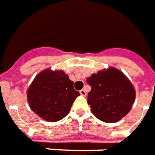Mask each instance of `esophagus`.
<instances>
[{
    "label": "esophagus",
    "mask_w": 155,
    "mask_h": 155,
    "mask_svg": "<svg viewBox=\"0 0 155 155\" xmlns=\"http://www.w3.org/2000/svg\"><path fill=\"white\" fill-rule=\"evenodd\" d=\"M80 94H81V95H82V96H83V97H85V96H86V91H85V90L84 89H82V90H80Z\"/></svg>",
    "instance_id": "obj_1"
}]
</instances>
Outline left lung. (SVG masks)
Returning <instances> with one entry per match:
<instances>
[{
  "mask_svg": "<svg viewBox=\"0 0 155 155\" xmlns=\"http://www.w3.org/2000/svg\"><path fill=\"white\" fill-rule=\"evenodd\" d=\"M87 83L91 86L87 104L99 120L114 123L131 110L135 90L122 72L109 68L87 78Z\"/></svg>",
  "mask_w": 155,
  "mask_h": 155,
  "instance_id": "1",
  "label": "left lung"
}]
</instances>
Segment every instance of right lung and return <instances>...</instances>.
<instances>
[{"label": "right lung", "mask_w": 155, "mask_h": 155, "mask_svg": "<svg viewBox=\"0 0 155 155\" xmlns=\"http://www.w3.org/2000/svg\"><path fill=\"white\" fill-rule=\"evenodd\" d=\"M78 96L79 93L65 72L50 69L40 72L27 90L31 109L51 123L66 117Z\"/></svg>", "instance_id": "right-lung-1"}]
</instances>
